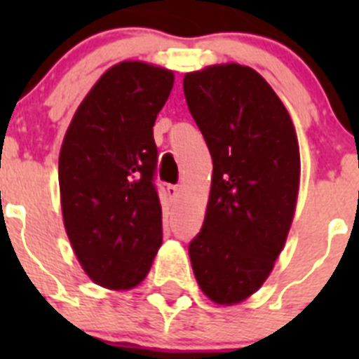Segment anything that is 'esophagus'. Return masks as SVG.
I'll return each mask as SVG.
<instances>
[{
  "label": "esophagus",
  "mask_w": 359,
  "mask_h": 359,
  "mask_svg": "<svg viewBox=\"0 0 359 359\" xmlns=\"http://www.w3.org/2000/svg\"><path fill=\"white\" fill-rule=\"evenodd\" d=\"M167 194H169L170 199L180 198V187L177 185H167Z\"/></svg>",
  "instance_id": "1"
}]
</instances>
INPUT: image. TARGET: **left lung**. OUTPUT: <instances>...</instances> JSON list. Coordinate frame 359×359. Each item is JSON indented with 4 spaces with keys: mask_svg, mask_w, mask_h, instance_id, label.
I'll use <instances>...</instances> for the list:
<instances>
[{
    "mask_svg": "<svg viewBox=\"0 0 359 359\" xmlns=\"http://www.w3.org/2000/svg\"><path fill=\"white\" fill-rule=\"evenodd\" d=\"M183 91L214 163L190 262L203 293L233 306L259 291L286 244L300 187L297 131L273 88L250 66L189 72Z\"/></svg>",
    "mask_w": 359,
    "mask_h": 359,
    "instance_id": "obj_1",
    "label": "left lung"
}]
</instances>
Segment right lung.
<instances>
[{"mask_svg": "<svg viewBox=\"0 0 359 359\" xmlns=\"http://www.w3.org/2000/svg\"><path fill=\"white\" fill-rule=\"evenodd\" d=\"M172 86V69L118 62L95 82L66 129L62 221L79 264L106 290L138 286L161 246L152 126Z\"/></svg>", "mask_w": 359, "mask_h": 359, "instance_id": "add662e5", "label": "right lung"}]
</instances>
